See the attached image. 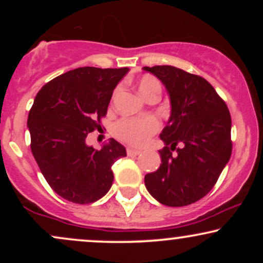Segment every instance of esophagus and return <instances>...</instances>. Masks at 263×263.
Returning <instances> with one entry per match:
<instances>
[{
    "instance_id": "obj_1",
    "label": "esophagus",
    "mask_w": 263,
    "mask_h": 263,
    "mask_svg": "<svg viewBox=\"0 0 263 263\" xmlns=\"http://www.w3.org/2000/svg\"><path fill=\"white\" fill-rule=\"evenodd\" d=\"M127 155L129 157H136L140 155V151H136L134 148H127Z\"/></svg>"
}]
</instances>
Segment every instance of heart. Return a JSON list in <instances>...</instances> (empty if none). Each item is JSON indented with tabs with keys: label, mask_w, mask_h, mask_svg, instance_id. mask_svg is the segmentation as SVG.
Wrapping results in <instances>:
<instances>
[{
	"label": "heart",
	"mask_w": 263,
	"mask_h": 263,
	"mask_svg": "<svg viewBox=\"0 0 263 263\" xmlns=\"http://www.w3.org/2000/svg\"><path fill=\"white\" fill-rule=\"evenodd\" d=\"M138 92L143 99H149L152 95L161 93V84L156 78L144 75L137 83ZM159 128V122L155 117L132 119L123 117L119 120L112 127V134L120 141L131 144L134 147H143L153 134Z\"/></svg>",
	"instance_id": "1"
}]
</instances>
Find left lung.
Here are the masks:
<instances>
[{"instance_id": "left-lung-1", "label": "left lung", "mask_w": 263, "mask_h": 263, "mask_svg": "<svg viewBox=\"0 0 263 263\" xmlns=\"http://www.w3.org/2000/svg\"><path fill=\"white\" fill-rule=\"evenodd\" d=\"M143 70L162 81L172 107L159 135L165 144L159 151L162 163L146 174L144 185L161 204L185 206L213 189L230 159V112L211 84L199 75L171 65L144 66Z\"/></svg>"}]
</instances>
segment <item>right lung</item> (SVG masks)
<instances>
[{
	"label": "right lung",
	"instance_id": "1",
	"mask_svg": "<svg viewBox=\"0 0 263 263\" xmlns=\"http://www.w3.org/2000/svg\"><path fill=\"white\" fill-rule=\"evenodd\" d=\"M128 70L78 68L50 80L35 96L28 115L32 153L50 188L65 200L93 203L112 185L111 167L126 148L111 138L98 151L86 137L101 128L114 89Z\"/></svg>",
	"mask_w": 263,
	"mask_h": 263
}]
</instances>
